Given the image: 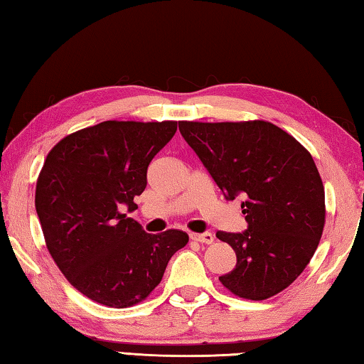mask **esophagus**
Wrapping results in <instances>:
<instances>
[{
  "label": "esophagus",
  "mask_w": 364,
  "mask_h": 364,
  "mask_svg": "<svg viewBox=\"0 0 364 364\" xmlns=\"http://www.w3.org/2000/svg\"><path fill=\"white\" fill-rule=\"evenodd\" d=\"M191 239L197 242H202V244H212L215 236L212 232H202V234L194 232V234H191Z\"/></svg>",
  "instance_id": "obj_1"
}]
</instances>
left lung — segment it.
<instances>
[{
	"label": "left lung",
	"mask_w": 364,
	"mask_h": 364,
	"mask_svg": "<svg viewBox=\"0 0 364 364\" xmlns=\"http://www.w3.org/2000/svg\"><path fill=\"white\" fill-rule=\"evenodd\" d=\"M180 132L226 199L244 197L247 230L217 232L237 258L220 282L247 300L284 291L310 263L324 230V186L311 154L264 120L180 122Z\"/></svg>",
	"instance_id": "1"
}]
</instances>
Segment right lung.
<instances>
[{
    "mask_svg": "<svg viewBox=\"0 0 364 364\" xmlns=\"http://www.w3.org/2000/svg\"><path fill=\"white\" fill-rule=\"evenodd\" d=\"M173 120H107L67 134L48 152L35 208L46 247L67 281L110 308L146 300L189 236L149 234L123 213L136 210L147 167L173 138Z\"/></svg>",
    "mask_w": 364,
    "mask_h": 364,
    "instance_id": "add662e5",
    "label": "right lung"
}]
</instances>
